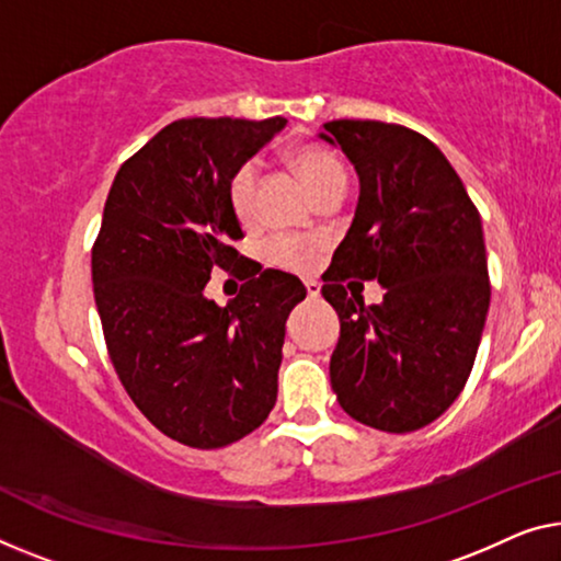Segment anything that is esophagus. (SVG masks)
<instances>
[{"label": "esophagus", "mask_w": 561, "mask_h": 561, "mask_svg": "<svg viewBox=\"0 0 561 561\" xmlns=\"http://www.w3.org/2000/svg\"><path fill=\"white\" fill-rule=\"evenodd\" d=\"M305 289H307V297H309V299H317V297H320L322 284L314 282V279H307V282H305Z\"/></svg>", "instance_id": "obj_1"}]
</instances>
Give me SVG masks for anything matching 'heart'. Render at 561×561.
Masks as SVG:
<instances>
[{
	"mask_svg": "<svg viewBox=\"0 0 561 561\" xmlns=\"http://www.w3.org/2000/svg\"><path fill=\"white\" fill-rule=\"evenodd\" d=\"M291 163L302 175L305 183L312 188V194L320 198L324 191L345 186L347 175L342 169L340 158L320 144H299L291 148ZM256 186H259V169L254 161L241 163L237 171L231 173L227 194L229 206L233 216L241 224H249L256 214ZM324 249V241L317 237H297V233H277L264 244V259L266 264L277 266L284 272H312L317 262H320Z\"/></svg>",
	"mask_w": 561,
	"mask_h": 561,
	"instance_id": "b5f03b06",
	"label": "heart"
}]
</instances>
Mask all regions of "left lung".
<instances>
[{"label":"left lung","mask_w":561,"mask_h":561,"mask_svg":"<svg viewBox=\"0 0 561 561\" xmlns=\"http://www.w3.org/2000/svg\"><path fill=\"white\" fill-rule=\"evenodd\" d=\"M360 198L324 272L340 317L330 382L350 417L386 433L436 421L463 390L486 322L491 282L479 208L446 156L405 125L330 121ZM353 278L387 295L365 306Z\"/></svg>","instance_id":"left-lung-1"}]
</instances>
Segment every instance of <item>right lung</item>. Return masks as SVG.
<instances>
[{
	"mask_svg": "<svg viewBox=\"0 0 561 561\" xmlns=\"http://www.w3.org/2000/svg\"><path fill=\"white\" fill-rule=\"evenodd\" d=\"M284 118H181L115 173L93 244V291L107 355L125 392L163 436L224 448L277 403L284 330L302 282L277 270L244 274L219 307L204 297L244 239L229 206L231 173Z\"/></svg>",
	"mask_w": 561,
	"mask_h": 561,
	"instance_id": "obj_1",
	"label": "right lung"
}]
</instances>
